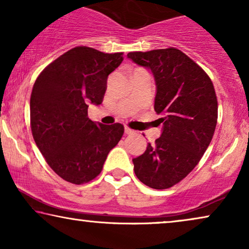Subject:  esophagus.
<instances>
[{"instance_id": "34e87169", "label": "esophagus", "mask_w": 249, "mask_h": 249, "mask_svg": "<svg viewBox=\"0 0 249 249\" xmlns=\"http://www.w3.org/2000/svg\"><path fill=\"white\" fill-rule=\"evenodd\" d=\"M124 134L125 135H131V134H134V130L129 128L128 125H125V127H124Z\"/></svg>"}]
</instances>
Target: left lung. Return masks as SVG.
I'll list each match as a JSON object with an SVG mask.
<instances>
[{
	"instance_id": "left-lung-1",
	"label": "left lung",
	"mask_w": 249,
	"mask_h": 249,
	"mask_svg": "<svg viewBox=\"0 0 249 249\" xmlns=\"http://www.w3.org/2000/svg\"><path fill=\"white\" fill-rule=\"evenodd\" d=\"M127 56L152 71L154 110L163 115L159 119L163 124L161 137L132 160L135 175L151 188H170L193 171L212 141L217 121L213 83L198 64L175 47L130 52Z\"/></svg>"
}]
</instances>
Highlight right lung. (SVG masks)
Wrapping results in <instances>:
<instances>
[{"instance_id":"obj_1","label":"right lung","mask_w":249,"mask_h":249,"mask_svg":"<svg viewBox=\"0 0 249 249\" xmlns=\"http://www.w3.org/2000/svg\"><path fill=\"white\" fill-rule=\"evenodd\" d=\"M124 53H103L77 46L50 63L34 84L30 128L51 169L74 185L100 175L107 154L124 128L94 122L88 104L100 105L107 76L120 66Z\"/></svg>"}]
</instances>
